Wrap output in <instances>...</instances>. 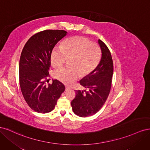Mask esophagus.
<instances>
[{
	"mask_svg": "<svg viewBox=\"0 0 150 150\" xmlns=\"http://www.w3.org/2000/svg\"><path fill=\"white\" fill-rule=\"evenodd\" d=\"M70 89V88L69 87V86H66V90L67 91V90H69Z\"/></svg>",
	"mask_w": 150,
	"mask_h": 150,
	"instance_id": "34e87169",
	"label": "esophagus"
}]
</instances>
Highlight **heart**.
<instances>
[{
	"mask_svg": "<svg viewBox=\"0 0 150 150\" xmlns=\"http://www.w3.org/2000/svg\"><path fill=\"white\" fill-rule=\"evenodd\" d=\"M101 57V49L96 43L90 42L86 38L76 36L66 40L62 47L54 49L51 56L54 67H60L67 59H71L72 67L58 68L54 72V78L66 84H71L78 79L80 72L87 75L98 64Z\"/></svg>",
	"mask_w": 150,
	"mask_h": 150,
	"instance_id": "1",
	"label": "heart"
}]
</instances>
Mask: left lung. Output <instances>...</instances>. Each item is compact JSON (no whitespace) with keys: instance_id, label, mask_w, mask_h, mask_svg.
I'll use <instances>...</instances> for the list:
<instances>
[{"instance_id":"left-lung-1","label":"left lung","mask_w":150,"mask_h":150,"mask_svg":"<svg viewBox=\"0 0 150 150\" xmlns=\"http://www.w3.org/2000/svg\"><path fill=\"white\" fill-rule=\"evenodd\" d=\"M101 58L98 66L80 81V84L88 91H76V97L71 103L72 111L80 117L96 114L104 105L111 88L113 63L111 52L101 40H98Z\"/></svg>"}]
</instances>
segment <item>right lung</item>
Wrapping results in <instances>:
<instances>
[{
    "label": "right lung",
    "mask_w": 150,
    "mask_h": 150,
    "mask_svg": "<svg viewBox=\"0 0 150 150\" xmlns=\"http://www.w3.org/2000/svg\"><path fill=\"white\" fill-rule=\"evenodd\" d=\"M64 30H45L34 34L22 49L19 61V83L22 95L29 106L40 113L51 112L65 86L52 80L46 86L55 45L66 35Z\"/></svg>",
    "instance_id": "1"
}]
</instances>
